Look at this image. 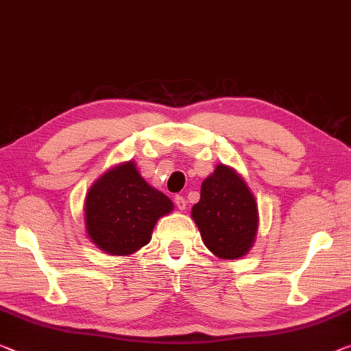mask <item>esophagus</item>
<instances>
[{"instance_id": "34e87169", "label": "esophagus", "mask_w": 351, "mask_h": 351, "mask_svg": "<svg viewBox=\"0 0 351 351\" xmlns=\"http://www.w3.org/2000/svg\"><path fill=\"white\" fill-rule=\"evenodd\" d=\"M174 202H176V206H177V208H179V210H185L186 208V201H185V197H183V196H176L174 197Z\"/></svg>"}]
</instances>
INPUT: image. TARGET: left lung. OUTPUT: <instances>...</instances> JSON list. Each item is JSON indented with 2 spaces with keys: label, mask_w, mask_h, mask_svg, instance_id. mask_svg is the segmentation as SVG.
Wrapping results in <instances>:
<instances>
[{
  "label": "left lung",
  "mask_w": 351,
  "mask_h": 351,
  "mask_svg": "<svg viewBox=\"0 0 351 351\" xmlns=\"http://www.w3.org/2000/svg\"><path fill=\"white\" fill-rule=\"evenodd\" d=\"M191 217L202 241L215 256L226 261L243 257L252 247L258 228L254 194L239 172L218 165L201 185V199Z\"/></svg>",
  "instance_id": "1"
}]
</instances>
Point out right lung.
I'll return each mask as SVG.
<instances>
[{"label": "right lung", "mask_w": 351, "mask_h": 351, "mask_svg": "<svg viewBox=\"0 0 351 351\" xmlns=\"http://www.w3.org/2000/svg\"><path fill=\"white\" fill-rule=\"evenodd\" d=\"M171 199L145 182L133 161L106 171L89 188L84 224L90 241L111 256H128L150 241L157 221L172 212Z\"/></svg>", "instance_id": "right-lung-1"}]
</instances>
